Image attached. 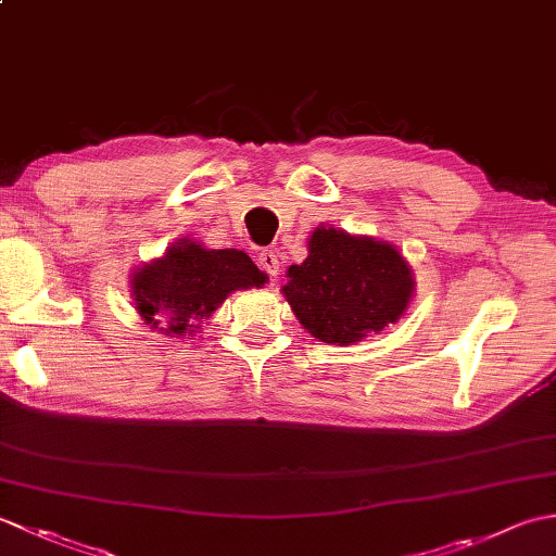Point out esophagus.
Segmentation results:
<instances>
[{
    "label": "esophagus",
    "instance_id": "1",
    "mask_svg": "<svg viewBox=\"0 0 556 556\" xmlns=\"http://www.w3.org/2000/svg\"><path fill=\"white\" fill-rule=\"evenodd\" d=\"M257 265H260V269H265L269 277H277L279 275V257L271 253V251L257 253Z\"/></svg>",
    "mask_w": 556,
    "mask_h": 556
}]
</instances>
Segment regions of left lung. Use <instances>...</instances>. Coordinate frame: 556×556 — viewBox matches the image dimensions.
Returning <instances> with one entry per match:
<instances>
[{"instance_id":"obj_1","label":"left lung","mask_w":556,"mask_h":556,"mask_svg":"<svg viewBox=\"0 0 556 556\" xmlns=\"http://www.w3.org/2000/svg\"><path fill=\"white\" fill-rule=\"evenodd\" d=\"M287 277L281 291L303 329L337 346L380 334L413 296V271L392 243L323 224L308 239V257Z\"/></svg>"}]
</instances>
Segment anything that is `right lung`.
I'll return each instance as SVG.
<instances>
[{"label": "right lung", "mask_w": 556, "mask_h": 556, "mask_svg": "<svg viewBox=\"0 0 556 556\" xmlns=\"http://www.w3.org/2000/svg\"><path fill=\"white\" fill-rule=\"evenodd\" d=\"M265 281V271L243 251H212L179 239L162 257L134 271L131 291L146 325L167 337H184L207 320L231 291L263 287Z\"/></svg>", "instance_id": "obj_1"}]
</instances>
